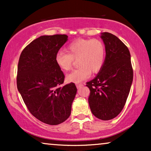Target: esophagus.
Masks as SVG:
<instances>
[{
  "label": "esophagus",
  "mask_w": 151,
  "mask_h": 151,
  "mask_svg": "<svg viewBox=\"0 0 151 151\" xmlns=\"http://www.w3.org/2000/svg\"><path fill=\"white\" fill-rule=\"evenodd\" d=\"M76 86H77L78 88H80L81 87H82V86H83V84H81V83L77 84H76Z\"/></svg>",
  "instance_id": "obj_1"
}]
</instances>
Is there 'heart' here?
<instances>
[{
  "instance_id": "obj_1",
  "label": "heart",
  "mask_w": 151,
  "mask_h": 151,
  "mask_svg": "<svg viewBox=\"0 0 151 151\" xmlns=\"http://www.w3.org/2000/svg\"><path fill=\"white\" fill-rule=\"evenodd\" d=\"M67 52L58 51L55 57L57 65L68 71L78 61L79 68L67 76L69 82L79 83L89 77L91 73H98L102 70L106 58V48L99 39L80 38L73 41L67 47Z\"/></svg>"
}]
</instances>
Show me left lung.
Returning <instances> with one entry per match:
<instances>
[{"instance_id":"8db88e82","label":"left lung","mask_w":151,"mask_h":151,"mask_svg":"<svg viewBox=\"0 0 151 151\" xmlns=\"http://www.w3.org/2000/svg\"><path fill=\"white\" fill-rule=\"evenodd\" d=\"M101 38L106 48L104 65L86 86L90 89L88 104L93 114L102 120H109L117 116L124 106L133 70L129 49L117 36L104 32Z\"/></svg>"}]
</instances>
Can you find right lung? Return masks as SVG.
I'll return each instance as SVG.
<instances>
[{
  "label": "right lung",
  "mask_w": 151,
  "mask_h": 151,
  "mask_svg": "<svg viewBox=\"0 0 151 151\" xmlns=\"http://www.w3.org/2000/svg\"><path fill=\"white\" fill-rule=\"evenodd\" d=\"M67 38L65 34L39 37L22 50L18 61V91L29 111L49 125L68 119L77 92L73 82L61 86L65 75L55 60Z\"/></svg>",
  "instance_id": "obj_1"
}]
</instances>
